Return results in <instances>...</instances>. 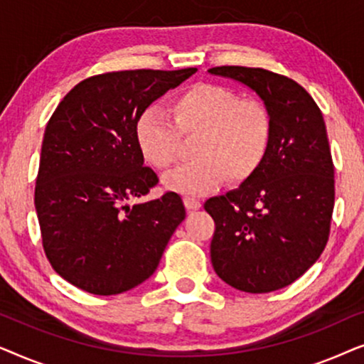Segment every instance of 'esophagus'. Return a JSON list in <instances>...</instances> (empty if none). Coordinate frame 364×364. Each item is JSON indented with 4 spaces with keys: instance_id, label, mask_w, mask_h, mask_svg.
<instances>
[{
    "instance_id": "1",
    "label": "esophagus",
    "mask_w": 364,
    "mask_h": 364,
    "mask_svg": "<svg viewBox=\"0 0 364 364\" xmlns=\"http://www.w3.org/2000/svg\"><path fill=\"white\" fill-rule=\"evenodd\" d=\"M183 203H186L187 210H197V208H200V200L196 197H183Z\"/></svg>"
}]
</instances>
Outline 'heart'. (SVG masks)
<instances>
[{
    "mask_svg": "<svg viewBox=\"0 0 364 364\" xmlns=\"http://www.w3.org/2000/svg\"><path fill=\"white\" fill-rule=\"evenodd\" d=\"M172 121L157 107L137 117L134 137L142 157L159 171L173 167L181 136H197L196 161L164 178L168 191L203 196L228 178L242 183L255 176L270 152L272 114L257 99H242L220 84L197 82L172 99Z\"/></svg>",
    "mask_w": 364,
    "mask_h": 364,
    "instance_id": "obj_1",
    "label": "heart"
}]
</instances>
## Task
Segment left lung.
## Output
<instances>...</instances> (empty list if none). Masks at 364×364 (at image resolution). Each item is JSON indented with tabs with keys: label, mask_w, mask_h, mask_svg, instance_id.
<instances>
[{
	"label": "left lung",
	"mask_w": 364,
	"mask_h": 364,
	"mask_svg": "<svg viewBox=\"0 0 364 364\" xmlns=\"http://www.w3.org/2000/svg\"><path fill=\"white\" fill-rule=\"evenodd\" d=\"M208 73L245 84L273 119L270 152L255 176L203 203L215 222L213 270L240 291L280 290L320 258L330 235L335 167L323 114L282 74L243 66Z\"/></svg>",
	"instance_id": "left-lung-1"
}]
</instances>
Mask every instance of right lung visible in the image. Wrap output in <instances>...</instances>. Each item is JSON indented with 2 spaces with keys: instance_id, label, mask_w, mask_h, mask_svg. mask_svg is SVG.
I'll return each instance as SVG.
<instances>
[{
  "instance_id": "add662e5",
  "label": "right lung",
  "mask_w": 364,
  "mask_h": 364,
  "mask_svg": "<svg viewBox=\"0 0 364 364\" xmlns=\"http://www.w3.org/2000/svg\"><path fill=\"white\" fill-rule=\"evenodd\" d=\"M117 71L69 91L44 131L34 191L43 247L64 280L92 295H117L156 272L186 207L176 192L142 203L157 186L134 127L168 89L196 73Z\"/></svg>"
}]
</instances>
